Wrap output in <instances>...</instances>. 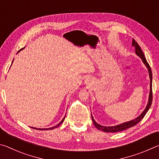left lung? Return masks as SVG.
<instances>
[{"instance_id":"8db88e82","label":"left lung","mask_w":159,"mask_h":159,"mask_svg":"<svg viewBox=\"0 0 159 159\" xmlns=\"http://www.w3.org/2000/svg\"><path fill=\"white\" fill-rule=\"evenodd\" d=\"M132 45H133V47H134V51H135L136 55L139 56V57L142 59V61H143L144 65L146 66V67L148 69V71H149V79H150V92H149V100H148L147 105L146 107V108H145V109L143 111V112H142L138 117H137L136 118H134V119H133V120H130V121H127V122L120 123V124L114 125V126H104V125H101L98 124V123H97L95 120H94L93 115H92V114H91V117H92V120H93V122L94 123V125H95V127L99 130H102L104 132H106V133H116V132L123 131L124 130H126V129H128V128L133 127L134 125L138 124V123L140 121L142 118L144 117V116L146 115L147 111H149L151 105H152V69H151L149 64H148L146 58H145V57H144V55L143 52H142L141 48L139 47V45H138V43L134 41V39H133V43H132Z\"/></svg>"}]
</instances>
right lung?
<instances>
[{
  "label": "right lung",
  "instance_id": "right-lung-1",
  "mask_svg": "<svg viewBox=\"0 0 159 159\" xmlns=\"http://www.w3.org/2000/svg\"><path fill=\"white\" fill-rule=\"evenodd\" d=\"M21 48V49H20V50L18 51V52H20V51H21V50H23L24 48ZM18 52H17V53H18ZM12 62H13V61H12ZM65 116H66V115H65ZM65 116H64V117L63 118V119L61 120V121H60V123H59L57 125H56L55 126H53V127H52V128H33V127H31V128H34V129H37V130H52V129H54V128H57L58 126H60V125L61 124V123H62L64 122V118H65Z\"/></svg>",
  "mask_w": 159,
  "mask_h": 159
}]
</instances>
